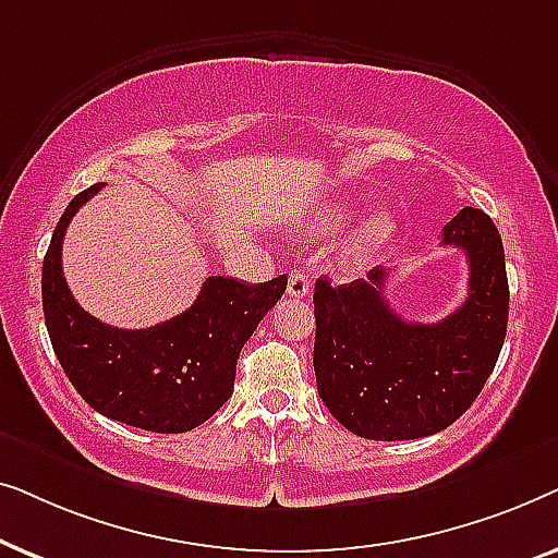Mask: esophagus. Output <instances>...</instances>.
Listing matches in <instances>:
<instances>
[{
    "mask_svg": "<svg viewBox=\"0 0 558 558\" xmlns=\"http://www.w3.org/2000/svg\"><path fill=\"white\" fill-rule=\"evenodd\" d=\"M287 292H289V296H296V300H302V296L310 294V274H307V269H294L292 274H289Z\"/></svg>",
    "mask_w": 558,
    "mask_h": 558,
    "instance_id": "obj_1",
    "label": "esophagus"
}]
</instances>
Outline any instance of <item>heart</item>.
I'll return each mask as SVG.
<instances>
[{
    "label": "heart",
    "mask_w": 558,
    "mask_h": 558,
    "mask_svg": "<svg viewBox=\"0 0 558 558\" xmlns=\"http://www.w3.org/2000/svg\"><path fill=\"white\" fill-rule=\"evenodd\" d=\"M350 213H353V208L342 201L325 205L323 213H319V218H317V228L323 233L338 231V228L345 226ZM393 231H396V220L391 213L388 210L371 213V216L363 218L361 223L355 226V231L350 233L345 246H342V256H345L348 262H363V258L376 254L378 248H384L386 243L391 241Z\"/></svg>",
    "instance_id": "b5f03b06"
}]
</instances>
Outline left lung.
<instances>
[{
  "label": "left lung",
  "mask_w": 558,
  "mask_h": 558,
  "mask_svg": "<svg viewBox=\"0 0 558 558\" xmlns=\"http://www.w3.org/2000/svg\"><path fill=\"white\" fill-rule=\"evenodd\" d=\"M441 246L470 264L468 300L434 325L407 323L386 302L388 271L332 287L315 284V376L325 407L363 439L429 437L454 424L483 391L508 330V274L498 228L462 208Z\"/></svg>",
  "instance_id": "1"
}]
</instances>
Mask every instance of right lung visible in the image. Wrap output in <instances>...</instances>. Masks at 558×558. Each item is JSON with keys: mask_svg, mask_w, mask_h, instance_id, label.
<instances>
[{"mask_svg": "<svg viewBox=\"0 0 558 558\" xmlns=\"http://www.w3.org/2000/svg\"><path fill=\"white\" fill-rule=\"evenodd\" d=\"M104 182L75 195L60 216L43 262L45 325L65 376L98 414L157 434H180L231 399L235 363L287 277L241 284L208 277L182 315L144 330H121L90 317L65 284L60 251L68 223Z\"/></svg>", "mask_w": 558, "mask_h": 558, "instance_id": "add662e5", "label": "right lung"}]
</instances>
